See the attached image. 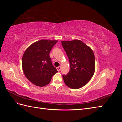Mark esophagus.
<instances>
[{
  "instance_id": "34e87169",
  "label": "esophagus",
  "mask_w": 122,
  "mask_h": 122,
  "mask_svg": "<svg viewBox=\"0 0 122 122\" xmlns=\"http://www.w3.org/2000/svg\"><path fill=\"white\" fill-rule=\"evenodd\" d=\"M56 69H57L58 71H60V70H61V67H58L56 68Z\"/></svg>"
}]
</instances>
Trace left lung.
Wrapping results in <instances>:
<instances>
[{"instance_id": "obj_1", "label": "left lung", "mask_w": 122, "mask_h": 122, "mask_svg": "<svg viewBox=\"0 0 122 122\" xmlns=\"http://www.w3.org/2000/svg\"><path fill=\"white\" fill-rule=\"evenodd\" d=\"M61 44L68 57L70 70L62 75L66 86L78 89L86 85L95 71V55L91 48L79 40L62 41Z\"/></svg>"}]
</instances>
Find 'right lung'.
I'll return each instance as SVG.
<instances>
[{"mask_svg":"<svg viewBox=\"0 0 122 122\" xmlns=\"http://www.w3.org/2000/svg\"><path fill=\"white\" fill-rule=\"evenodd\" d=\"M57 40H41L29 46L24 52L22 67L26 77L36 86L48 84L58 71L53 66L49 53Z\"/></svg>","mask_w":122,"mask_h":122,"instance_id":"add662e5","label":"right lung"}]
</instances>
